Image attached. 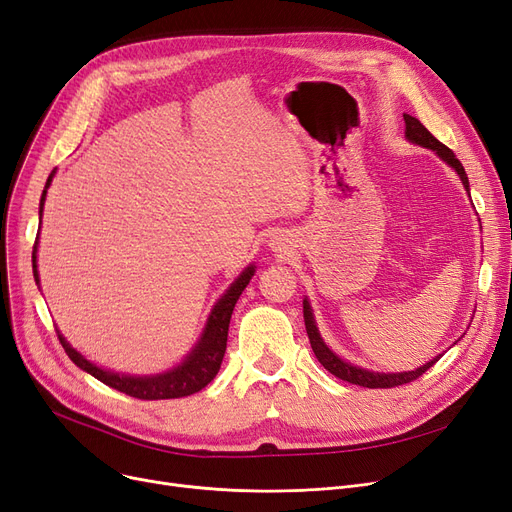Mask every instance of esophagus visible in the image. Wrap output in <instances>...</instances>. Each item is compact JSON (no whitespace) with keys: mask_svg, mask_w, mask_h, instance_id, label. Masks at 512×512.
Listing matches in <instances>:
<instances>
[{"mask_svg":"<svg viewBox=\"0 0 512 512\" xmlns=\"http://www.w3.org/2000/svg\"><path fill=\"white\" fill-rule=\"evenodd\" d=\"M270 249H272L274 253H278L280 257H282V255H291L293 242H291L287 236H274V238L270 240Z\"/></svg>","mask_w":512,"mask_h":512,"instance_id":"obj_1","label":"esophagus"}]
</instances>
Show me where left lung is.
<instances>
[{
  "mask_svg": "<svg viewBox=\"0 0 512 512\" xmlns=\"http://www.w3.org/2000/svg\"><path fill=\"white\" fill-rule=\"evenodd\" d=\"M403 118H405V137L411 143H415V145H422L426 149L437 151V156L441 160H445L460 175L462 185L466 187V192L470 194L466 170H464L462 162L456 158V154H453V151L447 145H443L439 139H434L430 132H428V128L418 118L409 116V113H405ZM304 320H306V331H308V337H310V346H312V350H314V354L318 358V363L323 365L329 373L339 377V380L350 382V384H358V386H363V388H396V386L409 384L413 380H418L420 375H424L441 358V354H439L437 358H432V361H428L426 365L418 367L415 371H403V373L367 371V369L354 367V365L342 361V358H339L335 352L329 350V346L323 342V337H320V333H318V327L314 323V314H312V308L308 304V299H304Z\"/></svg>",
  "mask_w": 512,
  "mask_h": 512,
  "instance_id": "left-lung-1",
  "label": "left lung"
}]
</instances>
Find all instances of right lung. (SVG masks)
<instances>
[{"mask_svg":"<svg viewBox=\"0 0 512 512\" xmlns=\"http://www.w3.org/2000/svg\"><path fill=\"white\" fill-rule=\"evenodd\" d=\"M54 175V173H52ZM52 175L46 181L44 194L40 200V219L44 211V202H46V189L50 187ZM40 238V236H37ZM37 238L33 246V276L35 282L40 285V274H37ZM255 274V266L244 268V272L232 282V287L225 291V295L217 301V306L213 308L211 316L206 320V327L202 331L200 342L196 348L185 356V361L177 365L175 369H170L160 375H124V373H113L107 369H101L97 365H92L90 361L69 346L67 339L59 333L61 344L67 352L71 361L78 365L82 371L90 373L92 377H97L99 382H103L109 388H116L128 396H135V399L141 401H160V399H181V396H189L194 392H200L204 386L211 384L215 380V375L221 367L225 346H227V329H230V318L234 312V306L242 291L249 285V280Z\"/></svg>","mask_w":512,"mask_h":512,"instance_id":"right-lung-1","label":"right lung"}]
</instances>
